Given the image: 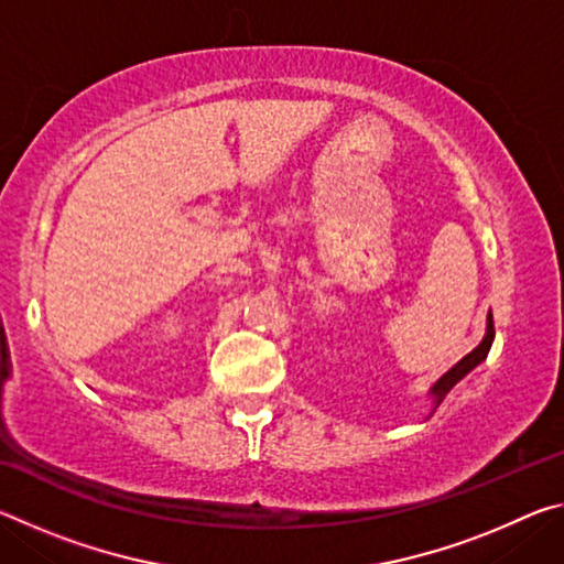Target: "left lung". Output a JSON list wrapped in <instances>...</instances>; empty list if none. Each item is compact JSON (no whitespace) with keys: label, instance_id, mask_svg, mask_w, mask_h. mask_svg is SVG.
<instances>
[{"label":"left lung","instance_id":"1","mask_svg":"<svg viewBox=\"0 0 564 564\" xmlns=\"http://www.w3.org/2000/svg\"><path fill=\"white\" fill-rule=\"evenodd\" d=\"M492 340H495V326H492V313H488V326H485V336H482V340H480V346L477 348H473L470 352H467V356L463 358V360H457L455 366L447 370L445 376H441L433 383V388H431V400H433V413L437 410V405L443 403L445 400V395L451 393V390L460 383V380L467 376V373H473V370L480 366V362L488 358V352H490V348H492ZM431 413V415H433ZM427 415V417H431Z\"/></svg>","mask_w":564,"mask_h":564}]
</instances>
